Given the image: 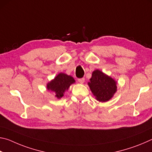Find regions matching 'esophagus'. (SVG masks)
<instances>
[{
	"label": "esophagus",
	"instance_id": "1",
	"mask_svg": "<svg viewBox=\"0 0 152 152\" xmlns=\"http://www.w3.org/2000/svg\"><path fill=\"white\" fill-rule=\"evenodd\" d=\"M78 80V82H80V83L83 84L84 82V80H85V79H84V78H79Z\"/></svg>",
	"mask_w": 152,
	"mask_h": 152
}]
</instances>
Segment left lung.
<instances>
[{
  "mask_svg": "<svg viewBox=\"0 0 152 152\" xmlns=\"http://www.w3.org/2000/svg\"><path fill=\"white\" fill-rule=\"evenodd\" d=\"M92 94L99 102H107L117 92V82L99 70H94L88 83Z\"/></svg>",
  "mask_w": 152,
  "mask_h": 152,
  "instance_id": "1",
  "label": "left lung"
}]
</instances>
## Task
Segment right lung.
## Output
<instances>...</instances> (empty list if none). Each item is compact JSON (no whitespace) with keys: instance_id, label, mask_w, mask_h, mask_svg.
I'll list each match as a JSON object with an SVG mask.
<instances>
[{"instance_id":"right-lung-1","label":"right lung","mask_w":152,"mask_h":152,"mask_svg":"<svg viewBox=\"0 0 152 152\" xmlns=\"http://www.w3.org/2000/svg\"><path fill=\"white\" fill-rule=\"evenodd\" d=\"M75 82V80L71 76H68L64 73H60L56 76L54 79L48 82L47 88L49 91H53L55 96L58 99L64 96L65 91H68L71 84Z\"/></svg>"}]
</instances>
